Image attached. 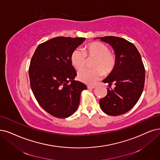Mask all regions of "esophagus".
I'll use <instances>...</instances> for the list:
<instances>
[{
  "label": "esophagus",
  "instance_id": "esophagus-1",
  "mask_svg": "<svg viewBox=\"0 0 160 160\" xmlns=\"http://www.w3.org/2000/svg\"><path fill=\"white\" fill-rule=\"evenodd\" d=\"M96 86H88V89H94Z\"/></svg>",
  "mask_w": 160,
  "mask_h": 160
}]
</instances>
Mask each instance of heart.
Here are the masks:
<instances>
[{"mask_svg": "<svg viewBox=\"0 0 160 160\" xmlns=\"http://www.w3.org/2000/svg\"><path fill=\"white\" fill-rule=\"evenodd\" d=\"M86 57H93V69H83L79 71V80L86 84H93L101 78L104 74H109L113 70L116 64V57L109 51V47L102 42L93 41L88 43L84 49H75L70 57L72 66L77 70H80L85 66Z\"/></svg>", "mask_w": 160, "mask_h": 160, "instance_id": "obj_1", "label": "heart"}]
</instances>
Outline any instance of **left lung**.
<instances>
[{"instance_id": "1", "label": "left lung", "mask_w": 160, "mask_h": 160, "mask_svg": "<svg viewBox=\"0 0 160 160\" xmlns=\"http://www.w3.org/2000/svg\"><path fill=\"white\" fill-rule=\"evenodd\" d=\"M110 45L115 54L116 64L109 76L103 80L113 90L100 99L99 105L105 113L111 116L127 113L136 105L142 93L145 69L137 47L128 41L115 36L97 38Z\"/></svg>"}]
</instances>
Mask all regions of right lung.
<instances>
[{
  "mask_svg": "<svg viewBox=\"0 0 160 160\" xmlns=\"http://www.w3.org/2000/svg\"><path fill=\"white\" fill-rule=\"evenodd\" d=\"M84 38L56 37L39 44L29 68L33 95L45 111L57 118H67L77 110L82 92L87 86L74 80L76 72L72 52Z\"/></svg>",
  "mask_w": 160,
  "mask_h": 160,
  "instance_id": "add662e5",
  "label": "right lung"
}]
</instances>
